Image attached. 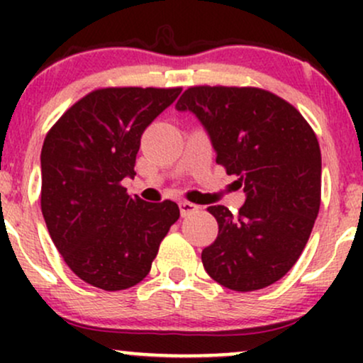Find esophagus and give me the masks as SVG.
Instances as JSON below:
<instances>
[{"instance_id": "obj_1", "label": "esophagus", "mask_w": 363, "mask_h": 363, "mask_svg": "<svg viewBox=\"0 0 363 363\" xmlns=\"http://www.w3.org/2000/svg\"><path fill=\"white\" fill-rule=\"evenodd\" d=\"M179 210H181V216H187V215L194 213V211L198 210V206H196L194 203L181 201V203H179Z\"/></svg>"}]
</instances>
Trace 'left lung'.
Instances as JSON below:
<instances>
[{
    "label": "left lung",
    "instance_id": "left-lung-1",
    "mask_svg": "<svg viewBox=\"0 0 363 363\" xmlns=\"http://www.w3.org/2000/svg\"><path fill=\"white\" fill-rule=\"evenodd\" d=\"M193 112L210 136L216 164L244 186L245 203L218 222L203 249L206 273L235 291L269 286L306 247L320 206V150L302 114L278 95L252 86H191L176 104Z\"/></svg>",
    "mask_w": 363,
    "mask_h": 363
}]
</instances>
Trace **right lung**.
<instances>
[{
	"mask_svg": "<svg viewBox=\"0 0 363 363\" xmlns=\"http://www.w3.org/2000/svg\"><path fill=\"white\" fill-rule=\"evenodd\" d=\"M181 90H94L45 135L40 208L62 259L89 285L107 291L135 286L177 222L176 203H147L129 196L121 181L136 176L141 135Z\"/></svg>",
	"mask_w": 363,
	"mask_h": 363,
	"instance_id": "add662e5",
	"label": "right lung"
}]
</instances>
